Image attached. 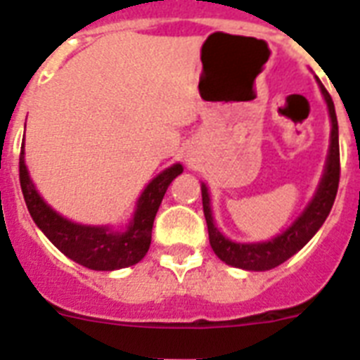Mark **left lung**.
I'll list each match as a JSON object with an SVG mask.
<instances>
[{
	"mask_svg": "<svg viewBox=\"0 0 360 360\" xmlns=\"http://www.w3.org/2000/svg\"><path fill=\"white\" fill-rule=\"evenodd\" d=\"M319 87L323 93L325 103L329 108L330 123H333L329 155H327L323 177H321L318 191L314 194L312 202L308 203L307 209L297 217L295 222L288 230L265 243H233V240L226 239L219 231V228L214 226L207 186L202 183L203 214L207 220L209 243H211L214 254L231 267L246 269V271H269V269L278 267L280 263H284L285 259H290L293 254L301 250L302 246L316 236V231L329 217L336 192H338V183H340V146H338V121H336L335 103L323 84H319Z\"/></svg>",
	"mask_w": 360,
	"mask_h": 360,
	"instance_id": "8db88e82",
	"label": "left lung"
}]
</instances>
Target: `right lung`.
Instances as JSON below:
<instances>
[{"label":"right lung","instance_id":"right-lung-1","mask_svg":"<svg viewBox=\"0 0 360 360\" xmlns=\"http://www.w3.org/2000/svg\"><path fill=\"white\" fill-rule=\"evenodd\" d=\"M183 174V166L174 164L158 174L141 192L136 203L134 217L124 231H114L110 226H84L70 222L41 198L31 183L24 160V147L20 151V186L31 219L72 262L93 271H115L130 267L146 256L151 245L153 222L157 217L169 183Z\"/></svg>","mask_w":360,"mask_h":360}]
</instances>
